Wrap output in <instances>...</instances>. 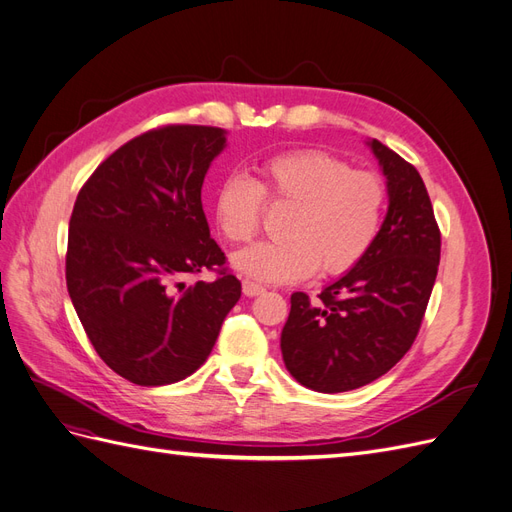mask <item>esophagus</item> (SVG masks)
<instances>
[{"instance_id":"34e87169","label":"esophagus","mask_w":512,"mask_h":512,"mask_svg":"<svg viewBox=\"0 0 512 512\" xmlns=\"http://www.w3.org/2000/svg\"><path fill=\"white\" fill-rule=\"evenodd\" d=\"M265 290H267L265 286H260V284L250 282V280H243V294H245V297H258V294H262Z\"/></svg>"}]
</instances>
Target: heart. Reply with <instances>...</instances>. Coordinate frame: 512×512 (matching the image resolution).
I'll return each instance as SVG.
<instances>
[{"label":"heart","instance_id":"obj_1","mask_svg":"<svg viewBox=\"0 0 512 512\" xmlns=\"http://www.w3.org/2000/svg\"><path fill=\"white\" fill-rule=\"evenodd\" d=\"M265 200L292 205L280 241H262L230 258L258 282H299L318 267L342 275L376 243L386 211V183L371 170H354L324 151H286L258 164V179L226 175L213 194V215L230 243L250 241Z\"/></svg>","mask_w":512,"mask_h":512}]
</instances>
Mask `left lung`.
I'll use <instances>...</instances> for the list:
<instances>
[{
	"instance_id": "left-lung-1",
	"label": "left lung",
	"mask_w": 512,
	"mask_h": 512,
	"mask_svg": "<svg viewBox=\"0 0 512 512\" xmlns=\"http://www.w3.org/2000/svg\"><path fill=\"white\" fill-rule=\"evenodd\" d=\"M389 211L367 256L316 299L290 297L282 356L292 378L344 393L384 376L421 329L440 265V228L418 170L376 138Z\"/></svg>"
}]
</instances>
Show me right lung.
Segmentation results:
<instances>
[{
    "mask_svg": "<svg viewBox=\"0 0 512 512\" xmlns=\"http://www.w3.org/2000/svg\"><path fill=\"white\" fill-rule=\"evenodd\" d=\"M226 130L164 126L121 145L81 188L66 284L100 359L141 386L173 384L207 361L241 282L211 239L200 190ZM215 270L190 289L183 274Z\"/></svg>",
    "mask_w": 512,
    "mask_h": 512,
    "instance_id": "obj_1",
    "label": "right lung"
}]
</instances>
